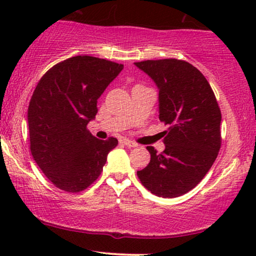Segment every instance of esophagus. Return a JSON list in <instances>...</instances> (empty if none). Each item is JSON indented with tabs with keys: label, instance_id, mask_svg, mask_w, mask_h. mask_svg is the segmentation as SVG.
I'll list each match as a JSON object with an SVG mask.
<instances>
[{
	"label": "esophagus",
	"instance_id": "34e87169",
	"mask_svg": "<svg viewBox=\"0 0 256 256\" xmlns=\"http://www.w3.org/2000/svg\"><path fill=\"white\" fill-rule=\"evenodd\" d=\"M122 143L126 146H128V148H136V146H138L137 143L132 142V140H122Z\"/></svg>",
	"mask_w": 256,
	"mask_h": 256
}]
</instances>
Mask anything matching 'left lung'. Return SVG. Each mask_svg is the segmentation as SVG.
Listing matches in <instances>:
<instances>
[{
    "instance_id": "8db88e82",
    "label": "left lung",
    "mask_w": 256,
    "mask_h": 256,
    "mask_svg": "<svg viewBox=\"0 0 256 256\" xmlns=\"http://www.w3.org/2000/svg\"><path fill=\"white\" fill-rule=\"evenodd\" d=\"M158 89V119L168 126L165 150L146 146L150 162L137 176L146 189L172 198L194 189L210 171L222 144V113L212 88L192 64L177 58L134 62Z\"/></svg>"
}]
</instances>
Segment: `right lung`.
<instances>
[{
	"label": "right lung",
	"instance_id": "right-lung-1",
	"mask_svg": "<svg viewBox=\"0 0 256 256\" xmlns=\"http://www.w3.org/2000/svg\"><path fill=\"white\" fill-rule=\"evenodd\" d=\"M122 68L78 55L52 66L38 82L28 110L31 154L58 189L79 192L90 186L118 144L114 137L98 140L86 126L95 119L98 98Z\"/></svg>",
	"mask_w": 256,
	"mask_h": 256
}]
</instances>
